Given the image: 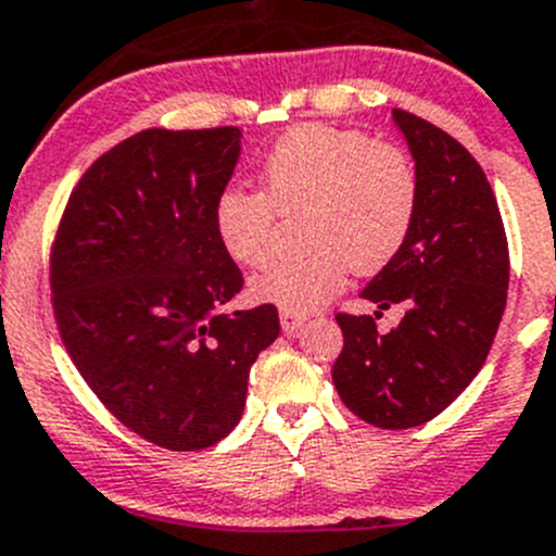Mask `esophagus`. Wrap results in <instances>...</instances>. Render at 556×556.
<instances>
[{"mask_svg": "<svg viewBox=\"0 0 556 556\" xmlns=\"http://www.w3.org/2000/svg\"><path fill=\"white\" fill-rule=\"evenodd\" d=\"M305 324V316L302 313H291V311H280V327H283V332L294 334L296 329Z\"/></svg>", "mask_w": 556, "mask_h": 556, "instance_id": "obj_1", "label": "esophagus"}]
</instances>
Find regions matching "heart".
Here are the masks:
<instances>
[{
	"label": "heart",
	"instance_id": "1",
	"mask_svg": "<svg viewBox=\"0 0 556 556\" xmlns=\"http://www.w3.org/2000/svg\"><path fill=\"white\" fill-rule=\"evenodd\" d=\"M262 194L227 186L213 229L232 262L260 267L276 249L278 218L305 211L307 254L276 262L251 280V296L311 313L343 291L349 270H383L408 243L419 213V173L394 142L359 129L302 124L278 137L260 169Z\"/></svg>",
	"mask_w": 556,
	"mask_h": 556
}]
</instances>
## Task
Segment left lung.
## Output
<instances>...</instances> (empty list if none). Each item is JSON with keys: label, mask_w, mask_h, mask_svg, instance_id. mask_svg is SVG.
Returning a JSON list of instances; mask_svg holds the SVG:
<instances>
[{"label": "left lung", "mask_w": 556, "mask_h": 556, "mask_svg": "<svg viewBox=\"0 0 556 556\" xmlns=\"http://www.w3.org/2000/svg\"><path fill=\"white\" fill-rule=\"evenodd\" d=\"M416 173L419 213L408 243L365 286L362 296L403 302L387 334L376 316L338 313L343 351L332 381L351 414L381 430L435 419L478 376L508 296V240L481 164L430 121L392 110Z\"/></svg>", "instance_id": "8db88e82"}]
</instances>
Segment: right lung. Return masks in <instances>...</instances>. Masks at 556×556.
<instances>
[{"instance_id":"1","label":"right lung","mask_w":556,"mask_h":556,"mask_svg":"<svg viewBox=\"0 0 556 556\" xmlns=\"http://www.w3.org/2000/svg\"><path fill=\"white\" fill-rule=\"evenodd\" d=\"M240 156L238 126L146 129L97 159L51 249L59 334L99 403L169 452L235 430L249 370L278 338L276 305L222 313L243 273L213 205Z\"/></svg>"}]
</instances>
